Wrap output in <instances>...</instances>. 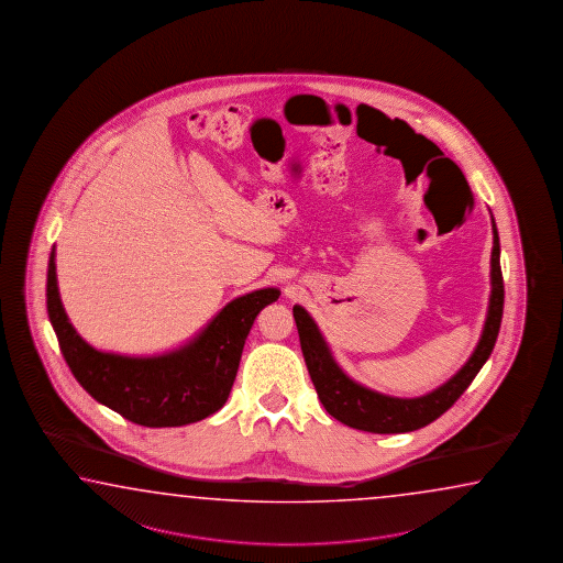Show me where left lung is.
Here are the masks:
<instances>
[{
	"instance_id": "1",
	"label": "left lung",
	"mask_w": 563,
	"mask_h": 563,
	"mask_svg": "<svg viewBox=\"0 0 563 563\" xmlns=\"http://www.w3.org/2000/svg\"><path fill=\"white\" fill-rule=\"evenodd\" d=\"M494 247H492V296L485 318L482 338L475 345L472 357L462 369L448 379L443 386L419 397L384 396L374 389L353 382L333 360L320 328L311 320L306 309L294 306V318L298 325L299 343L308 365L311 382L316 386L323 408L328 413L350 426L353 430L372 433H406L426 428L433 419L440 418L460 399L463 391L474 382L477 372L484 367L494 352L497 333L504 316V277L499 265V235L492 216Z\"/></svg>"
}]
</instances>
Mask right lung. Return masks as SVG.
Here are the masks:
<instances>
[{
	"mask_svg": "<svg viewBox=\"0 0 563 563\" xmlns=\"http://www.w3.org/2000/svg\"><path fill=\"white\" fill-rule=\"evenodd\" d=\"M47 316L79 386L106 408L145 428H179L223 408L257 313L279 298L264 287L230 301L191 342L132 357L91 347L67 320L57 291L56 245L47 264Z\"/></svg>",
	"mask_w": 563,
	"mask_h": 563,
	"instance_id": "obj_1",
	"label": "right lung"
}]
</instances>
